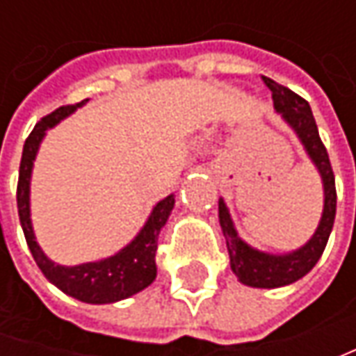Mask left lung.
<instances>
[{
    "label": "left lung",
    "mask_w": 356,
    "mask_h": 356,
    "mask_svg": "<svg viewBox=\"0 0 356 356\" xmlns=\"http://www.w3.org/2000/svg\"><path fill=\"white\" fill-rule=\"evenodd\" d=\"M264 83L271 90V99H273V106L277 115L297 134L305 154L321 176L323 213L319 226L315 229V234L293 252L267 253L255 250L239 238L224 198H220L218 202V218H220V226L226 238L229 266L239 283L248 287H259V289H275V287H283V285L301 280L319 261L331 236L333 224H335L337 190L329 154L319 138V130H317L307 101L267 76H264Z\"/></svg>",
    "instance_id": "8db88e82"
}]
</instances>
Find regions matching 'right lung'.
Listing matches in <instances>:
<instances>
[{"label":"right lung","mask_w":356,"mask_h":356,"mask_svg":"<svg viewBox=\"0 0 356 356\" xmlns=\"http://www.w3.org/2000/svg\"><path fill=\"white\" fill-rule=\"evenodd\" d=\"M87 101L89 99L81 101L79 104L61 106L35 124L29 138L25 140L23 154H21L17 210H19V222L27 239V245L31 250L35 264L43 271V275L55 287H59L63 293H67L73 299H79L83 303H92V305H104V303H117L120 299L136 295L156 280L158 236H160V229L166 226L176 200H174V194L160 200L152 208L140 232L115 255H108L99 261L79 264V266H59L53 259H49L35 239L33 224H31L33 162L47 130L57 127L63 118L73 115L76 108L83 106Z\"/></svg>","instance_id":"obj_1"}]
</instances>
